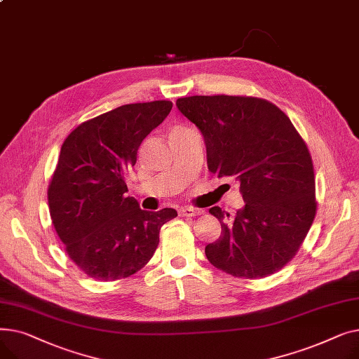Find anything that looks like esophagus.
I'll list each match as a JSON object with an SVG mask.
<instances>
[{
	"instance_id": "1",
	"label": "esophagus",
	"mask_w": 359,
	"mask_h": 359,
	"mask_svg": "<svg viewBox=\"0 0 359 359\" xmlns=\"http://www.w3.org/2000/svg\"><path fill=\"white\" fill-rule=\"evenodd\" d=\"M180 217H198L201 215V211L196 208H192V206H183V208L179 210Z\"/></svg>"
}]
</instances>
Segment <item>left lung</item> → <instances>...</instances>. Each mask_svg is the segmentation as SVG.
Masks as SVG:
<instances>
[{"mask_svg": "<svg viewBox=\"0 0 359 359\" xmlns=\"http://www.w3.org/2000/svg\"><path fill=\"white\" fill-rule=\"evenodd\" d=\"M177 109L202 132L208 168L234 177L244 208L214 206L221 234L205 248L217 269L257 279L284 268L303 244L317 211L314 167L306 141L273 103L252 96L180 97Z\"/></svg>", "mask_w": 359, "mask_h": 359, "instance_id": "8db88e82", "label": "left lung"}]
</instances>
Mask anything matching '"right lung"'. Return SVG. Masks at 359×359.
Segmentation results:
<instances>
[{"label": "right lung", "mask_w": 359, "mask_h": 359, "mask_svg": "<svg viewBox=\"0 0 359 359\" xmlns=\"http://www.w3.org/2000/svg\"><path fill=\"white\" fill-rule=\"evenodd\" d=\"M156 100L123 104L83 122L61 147L48 187L56 234L87 276L110 282L134 275L153 257L172 208L149 212L126 196L138 148L172 110Z\"/></svg>", "instance_id": "obj_1"}]
</instances>
